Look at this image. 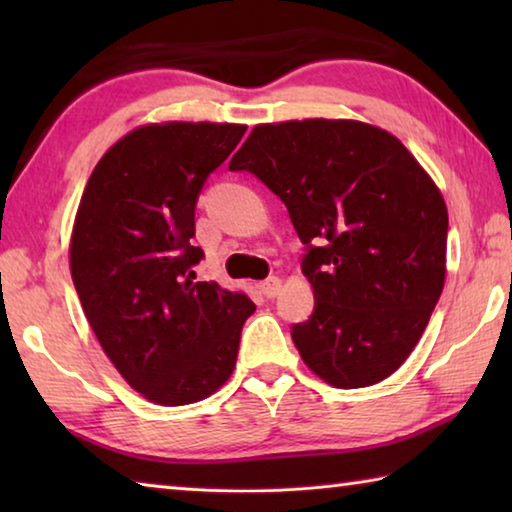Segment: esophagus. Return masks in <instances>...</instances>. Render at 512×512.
<instances>
[{
	"label": "esophagus",
	"instance_id": "34e87169",
	"mask_svg": "<svg viewBox=\"0 0 512 512\" xmlns=\"http://www.w3.org/2000/svg\"><path fill=\"white\" fill-rule=\"evenodd\" d=\"M259 289H262L266 298H275V296H280V291H282V280H280V277L273 275V277H268V280L259 284Z\"/></svg>",
	"mask_w": 512,
	"mask_h": 512
}]
</instances>
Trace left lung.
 Returning a JSON list of instances; mask_svg holds the SVG:
<instances>
[{"mask_svg": "<svg viewBox=\"0 0 512 512\" xmlns=\"http://www.w3.org/2000/svg\"><path fill=\"white\" fill-rule=\"evenodd\" d=\"M287 205L314 314L293 325L307 368L363 388L402 366L445 287L447 205L411 151L357 119L257 124L232 155Z\"/></svg>", "mask_w": 512, "mask_h": 512, "instance_id": "8db88e82", "label": "left lung"}]
</instances>
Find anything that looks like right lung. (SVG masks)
Instances as JSON below:
<instances>
[{
  "mask_svg": "<svg viewBox=\"0 0 512 512\" xmlns=\"http://www.w3.org/2000/svg\"><path fill=\"white\" fill-rule=\"evenodd\" d=\"M244 124L137 126L97 162L76 210L69 268L85 318L128 386L183 406L219 391L235 370L255 305L196 282L194 210L207 176L235 151Z\"/></svg>",
  "mask_w": 512,
  "mask_h": 512,
  "instance_id": "1",
  "label": "right lung"
}]
</instances>
